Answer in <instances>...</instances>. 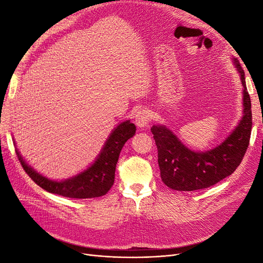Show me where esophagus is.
Masks as SVG:
<instances>
[{"label":"esophagus","instance_id":"obj_1","mask_svg":"<svg viewBox=\"0 0 263 263\" xmlns=\"http://www.w3.org/2000/svg\"><path fill=\"white\" fill-rule=\"evenodd\" d=\"M150 118L151 115L149 110L146 108H141L136 113V115H135V123H136V125L140 127V128H142V127H145L149 124Z\"/></svg>","mask_w":263,"mask_h":263}]
</instances>
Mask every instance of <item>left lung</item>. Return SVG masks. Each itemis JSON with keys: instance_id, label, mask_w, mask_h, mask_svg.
<instances>
[{"instance_id": "1", "label": "left lung", "mask_w": 263, "mask_h": 263, "mask_svg": "<svg viewBox=\"0 0 263 263\" xmlns=\"http://www.w3.org/2000/svg\"><path fill=\"white\" fill-rule=\"evenodd\" d=\"M234 65L243 86V115L235 129L220 145L200 153L183 145L165 126L154 125L151 127L158 149L160 176L168 187L177 191L210 187L230 176L242 161L251 135V101L239 61L234 59Z\"/></svg>"}]
</instances>
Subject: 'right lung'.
<instances>
[{
    "mask_svg": "<svg viewBox=\"0 0 263 263\" xmlns=\"http://www.w3.org/2000/svg\"><path fill=\"white\" fill-rule=\"evenodd\" d=\"M135 133H136V126L130 123V121H125L119 124L110 133L97 160L83 172L63 181L50 180L39 174L25 162L17 149L15 151L23 169L29 178L47 192L71 198L100 197L105 195L114 184L115 169L119 154L125 142L132 138Z\"/></svg>",
    "mask_w": 263,
    "mask_h": 263,
    "instance_id": "right-lung-1",
    "label": "right lung"
}]
</instances>
